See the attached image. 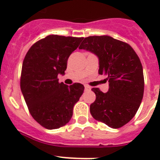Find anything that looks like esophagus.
Listing matches in <instances>:
<instances>
[{
	"label": "esophagus",
	"mask_w": 160,
	"mask_h": 160,
	"mask_svg": "<svg viewBox=\"0 0 160 160\" xmlns=\"http://www.w3.org/2000/svg\"><path fill=\"white\" fill-rule=\"evenodd\" d=\"M91 90V88H90V87H88V86H85V90L86 91H89V90Z\"/></svg>",
	"instance_id": "esophagus-1"
}]
</instances>
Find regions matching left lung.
I'll return each instance as SVG.
<instances>
[{"instance_id":"left-lung-1","label":"left lung","mask_w":160,"mask_h":160,"mask_svg":"<svg viewBox=\"0 0 160 160\" xmlns=\"http://www.w3.org/2000/svg\"><path fill=\"white\" fill-rule=\"evenodd\" d=\"M98 58L99 74L107 75L109 90L93 88L96 99L90 111L94 119L119 128L135 115L143 97L144 78L139 58L130 45L110 36L85 38L79 46Z\"/></svg>"}]
</instances>
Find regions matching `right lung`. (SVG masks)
Here are the masks:
<instances>
[{"label":"right lung","instance_id":"1","mask_svg":"<svg viewBox=\"0 0 160 160\" xmlns=\"http://www.w3.org/2000/svg\"><path fill=\"white\" fill-rule=\"evenodd\" d=\"M83 38L49 35L34 43L23 61L21 90L32 117L48 130L63 127L84 91L81 83L58 82L67 60Z\"/></svg>","mask_w":160,"mask_h":160}]
</instances>
